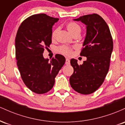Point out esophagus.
<instances>
[{
    "label": "esophagus",
    "instance_id": "esophagus-1",
    "mask_svg": "<svg viewBox=\"0 0 125 125\" xmlns=\"http://www.w3.org/2000/svg\"><path fill=\"white\" fill-rule=\"evenodd\" d=\"M65 64H67V65H68V64H70V60L69 59H66Z\"/></svg>",
    "mask_w": 125,
    "mask_h": 125
}]
</instances>
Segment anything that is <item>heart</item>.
Segmentation results:
<instances>
[{
    "label": "heart",
    "instance_id": "b5f03b06",
    "mask_svg": "<svg viewBox=\"0 0 125 125\" xmlns=\"http://www.w3.org/2000/svg\"><path fill=\"white\" fill-rule=\"evenodd\" d=\"M66 27L67 30L70 31V33L74 36L80 34L81 31V27L79 24L74 21H69L67 23L66 25ZM59 29V28H56L54 29L52 31L51 33V38L52 41H55L56 39L57 35H58V31ZM58 51L60 53H62L66 56H70L72 53V48L70 47L67 46H61L59 47Z\"/></svg>",
    "mask_w": 125,
    "mask_h": 125
}]
</instances>
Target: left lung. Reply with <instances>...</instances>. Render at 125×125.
I'll return each mask as SVG.
<instances>
[{"mask_svg": "<svg viewBox=\"0 0 125 125\" xmlns=\"http://www.w3.org/2000/svg\"><path fill=\"white\" fill-rule=\"evenodd\" d=\"M74 21L86 25V36L80 55L86 56L87 60L81 65L77 60H71L74 71L70 84L79 94H91L102 84L109 69L112 37L106 22L97 14L84 15Z\"/></svg>", "mask_w": 125, "mask_h": 125, "instance_id": "1", "label": "left lung"}]
</instances>
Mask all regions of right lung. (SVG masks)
I'll return each mask as SVG.
<instances>
[{
    "label": "right lung",
    "mask_w": 125,
    "mask_h": 125,
    "mask_svg": "<svg viewBox=\"0 0 125 125\" xmlns=\"http://www.w3.org/2000/svg\"><path fill=\"white\" fill-rule=\"evenodd\" d=\"M58 20L44 13L31 15L22 21L16 36V58L21 77L37 94L52 89L54 78L65 63V58L59 54L51 62L43 56L52 43L53 25Z\"/></svg>",
    "instance_id": "right-lung-1"
}]
</instances>
